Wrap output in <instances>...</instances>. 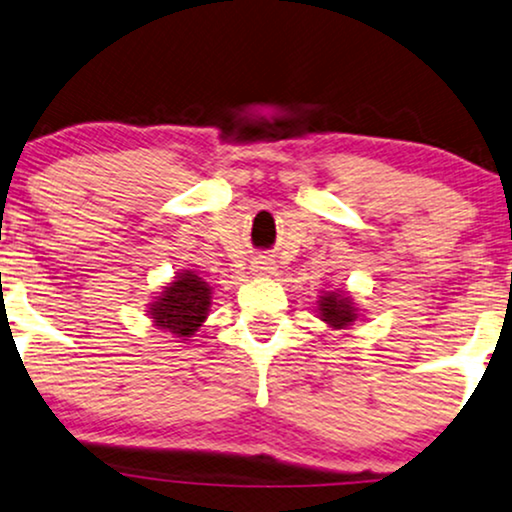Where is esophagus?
<instances>
[{"mask_svg":"<svg viewBox=\"0 0 512 512\" xmlns=\"http://www.w3.org/2000/svg\"><path fill=\"white\" fill-rule=\"evenodd\" d=\"M252 271H255V274H260V276H269V274H274V271H276V264H274V260H271V257H257V260L252 262Z\"/></svg>","mask_w":512,"mask_h":512,"instance_id":"esophagus-1","label":"esophagus"}]
</instances>
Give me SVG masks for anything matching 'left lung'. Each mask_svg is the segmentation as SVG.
Listing matches in <instances>:
<instances>
[{
    "instance_id": "8db88e82",
    "label": "left lung",
    "mask_w": 512,
    "mask_h": 512,
    "mask_svg": "<svg viewBox=\"0 0 512 512\" xmlns=\"http://www.w3.org/2000/svg\"><path fill=\"white\" fill-rule=\"evenodd\" d=\"M319 314L321 321H326L331 328H347L352 321H357V309H354L352 297L345 293H326L319 297Z\"/></svg>"
}]
</instances>
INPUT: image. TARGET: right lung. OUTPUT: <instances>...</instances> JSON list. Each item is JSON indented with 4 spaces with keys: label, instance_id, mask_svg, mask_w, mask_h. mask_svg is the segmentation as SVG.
I'll return each mask as SVG.
<instances>
[{
    "label": "right lung",
    "instance_id": "right-lung-1",
    "mask_svg": "<svg viewBox=\"0 0 512 512\" xmlns=\"http://www.w3.org/2000/svg\"><path fill=\"white\" fill-rule=\"evenodd\" d=\"M210 300L212 288L208 283L193 271H181L148 309H151L153 326L186 340L208 319Z\"/></svg>",
    "mask_w": 512,
    "mask_h": 512
}]
</instances>
